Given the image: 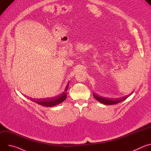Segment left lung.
Listing matches in <instances>:
<instances>
[{
	"label": "left lung",
	"mask_w": 151,
	"mask_h": 151,
	"mask_svg": "<svg viewBox=\"0 0 151 151\" xmlns=\"http://www.w3.org/2000/svg\"><path fill=\"white\" fill-rule=\"evenodd\" d=\"M93 96L94 97V98L99 102L104 104H107V105H111V104H115L117 103H119L122 101H124V100H125L127 97L128 96L123 97H121L119 99H110V98H106V97H101L100 96L98 95H95L94 94H93Z\"/></svg>",
	"instance_id": "8db88e82"
}]
</instances>
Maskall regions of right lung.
<instances>
[{"mask_svg":"<svg viewBox=\"0 0 151 151\" xmlns=\"http://www.w3.org/2000/svg\"><path fill=\"white\" fill-rule=\"evenodd\" d=\"M69 85L68 84L67 85V87H66V90L64 91L62 94L56 98H54L52 99H48V100H33V101L39 104L41 106H46V107H52L54 106L55 105L59 104L60 103H61L63 101H64V100H66V97H67V90L68 89V87H69ZM31 100H32L31 99Z\"/></svg>","mask_w":151,"mask_h":151,"instance_id":"add662e5","label":"right lung"}]
</instances>
